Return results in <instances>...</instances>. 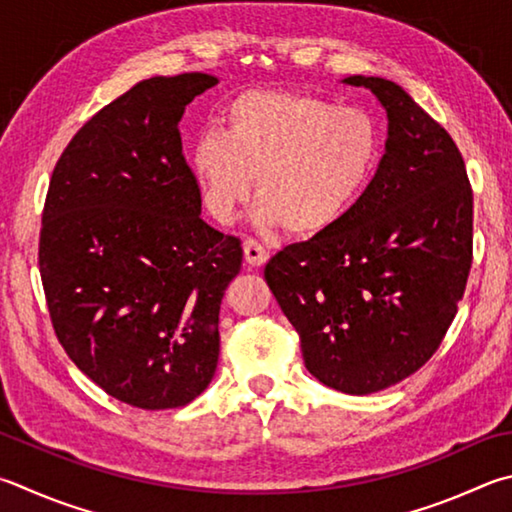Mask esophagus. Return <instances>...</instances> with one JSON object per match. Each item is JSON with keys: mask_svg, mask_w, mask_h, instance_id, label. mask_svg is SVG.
Returning <instances> with one entry per match:
<instances>
[{"mask_svg": "<svg viewBox=\"0 0 512 512\" xmlns=\"http://www.w3.org/2000/svg\"><path fill=\"white\" fill-rule=\"evenodd\" d=\"M244 259L250 266H262L268 262V253L262 244H257L255 239L244 241Z\"/></svg>", "mask_w": 512, "mask_h": 512, "instance_id": "1", "label": "esophagus"}]
</instances>
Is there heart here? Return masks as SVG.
Listing matches in <instances>:
<instances>
[{"mask_svg":"<svg viewBox=\"0 0 512 512\" xmlns=\"http://www.w3.org/2000/svg\"><path fill=\"white\" fill-rule=\"evenodd\" d=\"M383 152L367 111L297 91L253 89L228 102L221 129H206L190 152L203 208L232 224L253 197L264 228L320 235L336 226L374 179Z\"/></svg>","mask_w":512,"mask_h":512,"instance_id":"1","label":"heart"}]
</instances>
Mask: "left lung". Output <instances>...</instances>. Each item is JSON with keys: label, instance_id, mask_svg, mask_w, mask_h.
<instances>
[{"label": "left lung", "instance_id": "1", "mask_svg": "<svg viewBox=\"0 0 512 512\" xmlns=\"http://www.w3.org/2000/svg\"><path fill=\"white\" fill-rule=\"evenodd\" d=\"M387 114L374 179L336 226L280 250L264 277L322 385L365 396L421 369L472 264V190L450 134L396 82L349 76Z\"/></svg>", "mask_w": 512, "mask_h": 512}]
</instances>
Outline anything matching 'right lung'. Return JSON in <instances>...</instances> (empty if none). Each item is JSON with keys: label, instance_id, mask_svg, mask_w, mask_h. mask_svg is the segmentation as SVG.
<instances>
[{"label": "right lung", "instance_id": "1", "mask_svg": "<svg viewBox=\"0 0 512 512\" xmlns=\"http://www.w3.org/2000/svg\"><path fill=\"white\" fill-rule=\"evenodd\" d=\"M210 73L154 76L102 107L62 152L46 194L40 275L60 345L141 410L194 401L215 376L219 309L241 241L201 219L185 105Z\"/></svg>", "mask_w": 512, "mask_h": 512}]
</instances>
